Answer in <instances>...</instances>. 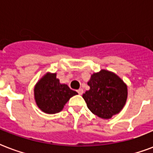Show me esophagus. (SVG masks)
Returning a JSON list of instances; mask_svg holds the SVG:
<instances>
[{
    "label": "esophagus",
    "mask_w": 153,
    "mask_h": 153,
    "mask_svg": "<svg viewBox=\"0 0 153 153\" xmlns=\"http://www.w3.org/2000/svg\"><path fill=\"white\" fill-rule=\"evenodd\" d=\"M77 92L79 93V95H82V93H83V90L82 89V88H79V89L77 91Z\"/></svg>",
    "instance_id": "obj_1"
}]
</instances>
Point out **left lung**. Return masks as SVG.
Wrapping results in <instances>:
<instances>
[{"mask_svg":"<svg viewBox=\"0 0 153 153\" xmlns=\"http://www.w3.org/2000/svg\"><path fill=\"white\" fill-rule=\"evenodd\" d=\"M87 84L90 90L82 98L93 114L108 120L123 109L128 98V87L117 74L101 70L92 74Z\"/></svg>","mask_w":153,"mask_h":153,"instance_id":"1","label":"left lung"}]
</instances>
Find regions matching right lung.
<instances>
[{"mask_svg":"<svg viewBox=\"0 0 153 153\" xmlns=\"http://www.w3.org/2000/svg\"><path fill=\"white\" fill-rule=\"evenodd\" d=\"M77 94L66 84L60 83L56 73L45 74L34 87L35 102L47 114L60 112L68 100Z\"/></svg>","mask_w":153,"mask_h":153,"instance_id":"right-lung-1","label":"right lung"}]
</instances>
